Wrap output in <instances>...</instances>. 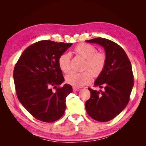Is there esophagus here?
Returning a JSON list of instances; mask_svg holds the SVG:
<instances>
[{"label": "esophagus", "instance_id": "obj_1", "mask_svg": "<svg viewBox=\"0 0 146 146\" xmlns=\"http://www.w3.org/2000/svg\"><path fill=\"white\" fill-rule=\"evenodd\" d=\"M73 91H80V89H79V88H75V87H73Z\"/></svg>", "mask_w": 146, "mask_h": 146}]
</instances>
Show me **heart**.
I'll list each match as a JSON object with an SVG mask.
<instances>
[{"mask_svg": "<svg viewBox=\"0 0 146 146\" xmlns=\"http://www.w3.org/2000/svg\"><path fill=\"white\" fill-rule=\"evenodd\" d=\"M74 51L78 55L86 58L84 68L90 70L83 72L72 71L66 75V82L74 87H82L88 84L92 80V75L94 76H99L104 69L106 64V55L104 52L97 51V49L91 44L80 43L76 45ZM71 54L64 53L60 55L58 59V64L60 70L64 73H68L71 66Z\"/></svg>", "mask_w": 146, "mask_h": 146, "instance_id": "heart-1", "label": "heart"}]
</instances>
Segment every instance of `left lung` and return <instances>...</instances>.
Returning a JSON list of instances; mask_svg holds the SVG:
<instances>
[{
    "label": "left lung",
    "mask_w": 146,
    "mask_h": 146,
    "mask_svg": "<svg viewBox=\"0 0 146 146\" xmlns=\"http://www.w3.org/2000/svg\"><path fill=\"white\" fill-rule=\"evenodd\" d=\"M86 42L104 47L106 64L94 84L95 87L103 90L88 88L91 97L86 102V110L93 119L108 122L117 117L129 102L134 85L131 64L123 48L114 42L104 38Z\"/></svg>",
    "instance_id": "left-lung-1"
}]
</instances>
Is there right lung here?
I'll list each match as a JSON object with an SVG mask.
<instances>
[{"mask_svg": "<svg viewBox=\"0 0 146 146\" xmlns=\"http://www.w3.org/2000/svg\"><path fill=\"white\" fill-rule=\"evenodd\" d=\"M71 45L48 40L38 41L24 51L15 66L17 98L36 119L53 122L64 115L66 98L73 89L70 84L60 86L64 78L58 59ZM52 88L56 90L55 92Z\"/></svg>", "mask_w": 146, "mask_h": 146, "instance_id": "right-lung-1", "label": "right lung"}]
</instances>
